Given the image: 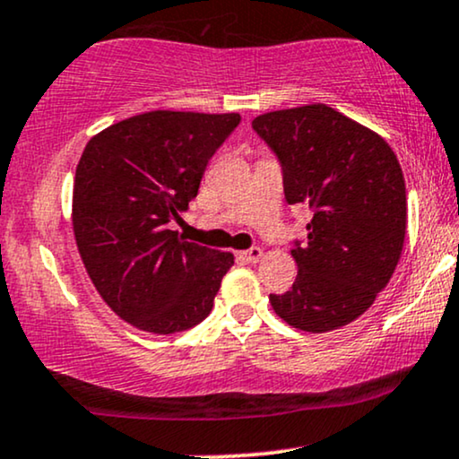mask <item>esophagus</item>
I'll return each mask as SVG.
<instances>
[{
  "label": "esophagus",
  "mask_w": 459,
  "mask_h": 459,
  "mask_svg": "<svg viewBox=\"0 0 459 459\" xmlns=\"http://www.w3.org/2000/svg\"><path fill=\"white\" fill-rule=\"evenodd\" d=\"M261 256H263V250H261V247H250V250H246V252H239V254H237V258H239L241 263H247V264H250V263H256L258 258H261Z\"/></svg>",
  "instance_id": "34e87169"
}]
</instances>
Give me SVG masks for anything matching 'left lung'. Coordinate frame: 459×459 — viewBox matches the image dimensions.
Wrapping results in <instances>:
<instances>
[{"label": "left lung", "mask_w": 459, "mask_h": 459, "mask_svg": "<svg viewBox=\"0 0 459 459\" xmlns=\"http://www.w3.org/2000/svg\"><path fill=\"white\" fill-rule=\"evenodd\" d=\"M252 128L278 158L286 203L312 209L307 237L292 241L297 280L269 301L297 329L344 327L372 306L400 261V162L377 132L327 104L264 113Z\"/></svg>", "instance_id": "left-lung-1"}]
</instances>
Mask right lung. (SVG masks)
<instances>
[{"mask_svg": "<svg viewBox=\"0 0 459 459\" xmlns=\"http://www.w3.org/2000/svg\"><path fill=\"white\" fill-rule=\"evenodd\" d=\"M237 113L152 110L87 143L74 177L72 224L107 306L149 333H179L209 316L233 254L181 239L170 224L198 195Z\"/></svg>", "mask_w": 459, "mask_h": 459, "instance_id": "1", "label": "right lung"}]
</instances>
